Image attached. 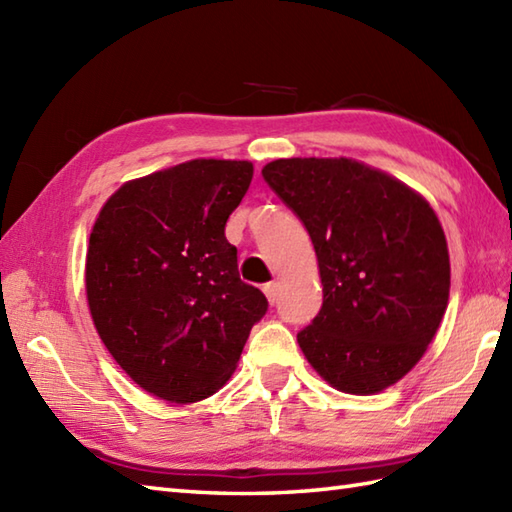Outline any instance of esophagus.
Listing matches in <instances>:
<instances>
[{"instance_id":"obj_1","label":"esophagus","mask_w":512,"mask_h":512,"mask_svg":"<svg viewBox=\"0 0 512 512\" xmlns=\"http://www.w3.org/2000/svg\"><path fill=\"white\" fill-rule=\"evenodd\" d=\"M264 292H266L268 301L273 303V306H275V303H277V297H279V284H277V281H270V284H266V286H264Z\"/></svg>"}]
</instances>
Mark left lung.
<instances>
[{"label":"left lung","instance_id":"8db88e82","mask_svg":"<svg viewBox=\"0 0 512 512\" xmlns=\"http://www.w3.org/2000/svg\"><path fill=\"white\" fill-rule=\"evenodd\" d=\"M262 176L306 226L319 259L323 306L297 334L308 363L345 394L398 383L449 303V248L436 211L352 158H281Z\"/></svg>","mask_w":512,"mask_h":512}]
</instances>
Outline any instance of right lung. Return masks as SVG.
Instances as JSON below:
<instances>
[{"label": "right lung", "mask_w": 512, "mask_h": 512, "mask_svg": "<svg viewBox=\"0 0 512 512\" xmlns=\"http://www.w3.org/2000/svg\"><path fill=\"white\" fill-rule=\"evenodd\" d=\"M250 180L248 160H189L125 182L96 217L85 259L92 321L151 396H213L268 310L264 292L239 279L224 235Z\"/></svg>", "instance_id": "add662e5"}]
</instances>
